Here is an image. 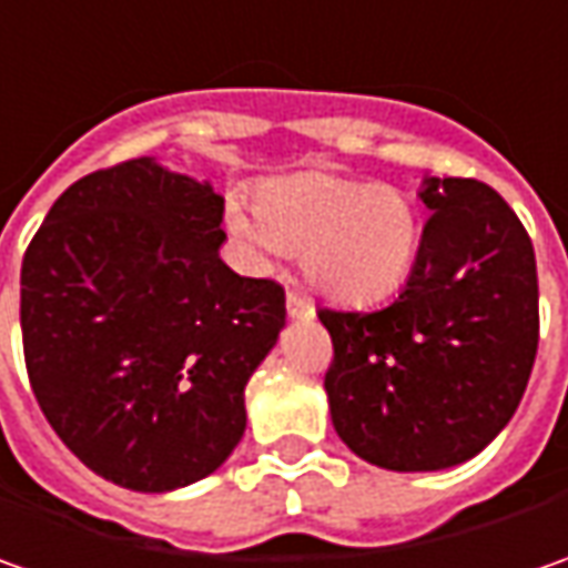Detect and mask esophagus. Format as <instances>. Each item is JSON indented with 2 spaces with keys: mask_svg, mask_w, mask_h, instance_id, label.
Returning a JSON list of instances; mask_svg holds the SVG:
<instances>
[{
  "mask_svg": "<svg viewBox=\"0 0 568 568\" xmlns=\"http://www.w3.org/2000/svg\"><path fill=\"white\" fill-rule=\"evenodd\" d=\"M287 316L294 318V322H306V318L316 316V310H313V303L306 296L287 294Z\"/></svg>",
  "mask_w": 568,
  "mask_h": 568,
  "instance_id": "34e87169",
  "label": "esophagus"
}]
</instances>
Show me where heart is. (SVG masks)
<instances>
[{
	"label": "heart",
	"instance_id": "1",
	"mask_svg": "<svg viewBox=\"0 0 568 568\" xmlns=\"http://www.w3.org/2000/svg\"><path fill=\"white\" fill-rule=\"evenodd\" d=\"M227 227L258 258L303 252L306 281L347 306L402 287L420 243L404 192L332 173L277 176L258 189L255 207L230 202Z\"/></svg>",
	"mask_w": 568,
	"mask_h": 568
}]
</instances>
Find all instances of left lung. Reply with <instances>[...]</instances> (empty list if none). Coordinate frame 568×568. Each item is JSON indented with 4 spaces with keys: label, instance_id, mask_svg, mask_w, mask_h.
I'll list each match as a JSON object with an SVG mask.
<instances>
[{
    "label": "left lung",
    "instance_id": "8db88e82",
    "mask_svg": "<svg viewBox=\"0 0 568 568\" xmlns=\"http://www.w3.org/2000/svg\"><path fill=\"white\" fill-rule=\"evenodd\" d=\"M433 214L402 294L373 313L318 310L341 443L385 470H446L513 420L537 354L531 236L499 192L424 176Z\"/></svg>",
    "mask_w": 568,
    "mask_h": 568
}]
</instances>
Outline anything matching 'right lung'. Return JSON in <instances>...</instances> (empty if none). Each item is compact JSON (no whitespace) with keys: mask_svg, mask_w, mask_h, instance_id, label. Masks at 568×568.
<instances>
[{"mask_svg":"<svg viewBox=\"0 0 568 568\" xmlns=\"http://www.w3.org/2000/svg\"><path fill=\"white\" fill-rule=\"evenodd\" d=\"M224 199L135 158L65 189L21 262V338L40 410L78 462L170 493L246 433V382L284 328V291L221 262Z\"/></svg>","mask_w":568,"mask_h":568,"instance_id":"add662e5","label":"right lung"}]
</instances>
